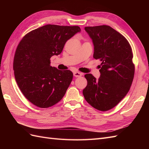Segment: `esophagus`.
Here are the masks:
<instances>
[{"instance_id": "obj_1", "label": "esophagus", "mask_w": 149, "mask_h": 149, "mask_svg": "<svg viewBox=\"0 0 149 149\" xmlns=\"http://www.w3.org/2000/svg\"><path fill=\"white\" fill-rule=\"evenodd\" d=\"M73 75L75 77H80V76H81L83 75V73H80V72H78V71H75L73 73Z\"/></svg>"}]
</instances>
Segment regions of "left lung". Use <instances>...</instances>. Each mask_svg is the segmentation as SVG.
<instances>
[{"mask_svg": "<svg viewBox=\"0 0 149 149\" xmlns=\"http://www.w3.org/2000/svg\"><path fill=\"white\" fill-rule=\"evenodd\" d=\"M84 29L93 40V58L102 63L98 79L91 74L84 75L88 84L83 94L91 106L106 111L118 104L131 86L135 71L132 48L127 39L110 26Z\"/></svg>", "mask_w": 149, "mask_h": 149, "instance_id": "8db88e82", "label": "left lung"}]
</instances>
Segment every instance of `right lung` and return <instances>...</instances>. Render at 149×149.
Here are the masks:
<instances>
[{"label":"right lung","mask_w":149,"mask_h":149,"mask_svg":"<svg viewBox=\"0 0 149 149\" xmlns=\"http://www.w3.org/2000/svg\"><path fill=\"white\" fill-rule=\"evenodd\" d=\"M80 31L78 26L49 24L30 31L22 39L13 68L20 91L33 104L47 108L65 96L73 74L51 66L50 58L60 55L67 40Z\"/></svg>","instance_id":"obj_1"}]
</instances>
